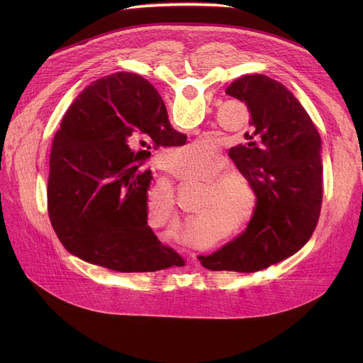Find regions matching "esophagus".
I'll list each match as a JSON object with an SVG mask.
<instances>
[{
    "label": "esophagus",
    "mask_w": 363,
    "mask_h": 363,
    "mask_svg": "<svg viewBox=\"0 0 363 363\" xmlns=\"http://www.w3.org/2000/svg\"><path fill=\"white\" fill-rule=\"evenodd\" d=\"M188 262H189V263H194V262H196V255H194V253L189 255V257H188Z\"/></svg>",
    "instance_id": "1"
}]
</instances>
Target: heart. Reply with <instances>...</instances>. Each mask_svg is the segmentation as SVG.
<instances>
[{"mask_svg": "<svg viewBox=\"0 0 363 363\" xmlns=\"http://www.w3.org/2000/svg\"><path fill=\"white\" fill-rule=\"evenodd\" d=\"M204 143L196 141L174 150V162L178 167L184 162L199 160L204 156ZM228 160L219 151L196 163L184 175L185 179L207 182V189L203 201L197 206V215L189 216L179 231L182 242L193 247H206L211 244L213 233L212 218L222 215L235 223L238 228H247L257 216L259 212V191L256 185L240 172L230 170ZM148 226L152 230L164 226H174L178 222L175 200L166 189L151 196L147 207Z\"/></svg>", "mask_w": 363, "mask_h": 363, "instance_id": "1", "label": "heart"}]
</instances>
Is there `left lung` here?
I'll return each instance as SVG.
<instances>
[{"label": "left lung", "instance_id": "8db88e82", "mask_svg": "<svg viewBox=\"0 0 363 363\" xmlns=\"http://www.w3.org/2000/svg\"><path fill=\"white\" fill-rule=\"evenodd\" d=\"M250 111L252 135L230 157L259 191L256 219L208 256L211 271L257 272L297 253L312 237L322 204L320 137L300 101L281 82L244 74L225 91Z\"/></svg>", "mask_w": 363, "mask_h": 363}]
</instances>
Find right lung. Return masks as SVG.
<instances>
[{
    "mask_svg": "<svg viewBox=\"0 0 363 363\" xmlns=\"http://www.w3.org/2000/svg\"><path fill=\"white\" fill-rule=\"evenodd\" d=\"M185 141L143 76L118 72L86 86L66 111L50 156L48 215L66 250L118 272L184 266L147 225L152 177L141 164L151 147Z\"/></svg>",
    "mask_w": 363,
    "mask_h": 363,
    "instance_id": "right-lung-1",
    "label": "right lung"
}]
</instances>
